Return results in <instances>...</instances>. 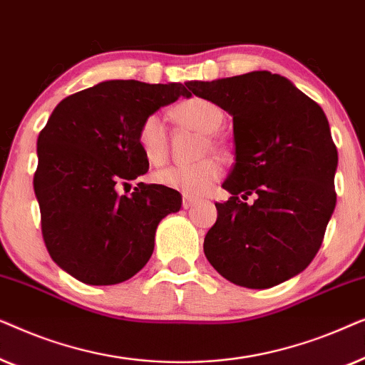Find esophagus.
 <instances>
[{
  "instance_id": "34e87169",
  "label": "esophagus",
  "mask_w": 365,
  "mask_h": 365,
  "mask_svg": "<svg viewBox=\"0 0 365 365\" xmlns=\"http://www.w3.org/2000/svg\"><path fill=\"white\" fill-rule=\"evenodd\" d=\"M194 204H196V197H192V196H184L182 197V206H184V209H189V207H192Z\"/></svg>"
}]
</instances>
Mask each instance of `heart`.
Masks as SVG:
<instances>
[{"label":"heart","instance_id":"heart-1","mask_svg":"<svg viewBox=\"0 0 365 365\" xmlns=\"http://www.w3.org/2000/svg\"><path fill=\"white\" fill-rule=\"evenodd\" d=\"M176 123L189 126L204 134L199 156L209 151L222 153L224 144L217 133L224 124V113L216 103L204 98H189L171 109ZM138 144L144 158L151 164H163L168 159L169 138L166 124L158 114H151L141 123L138 131ZM222 168L214 158H202L192 164H176L154 174V181L164 187L176 189L187 196H201L221 178Z\"/></svg>","mask_w":365,"mask_h":365}]
</instances>
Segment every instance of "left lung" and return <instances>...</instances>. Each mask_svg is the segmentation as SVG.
<instances>
[{"instance_id": "left-lung-1", "label": "left lung", "mask_w": 365, "mask_h": 365, "mask_svg": "<svg viewBox=\"0 0 365 365\" xmlns=\"http://www.w3.org/2000/svg\"><path fill=\"white\" fill-rule=\"evenodd\" d=\"M187 88L231 114L236 144L222 182L231 197L216 202L217 221L204 237L207 261L249 289L297 276L316 257L336 207L337 149L322 108L269 71ZM251 193L257 199L247 205Z\"/></svg>"}]
</instances>
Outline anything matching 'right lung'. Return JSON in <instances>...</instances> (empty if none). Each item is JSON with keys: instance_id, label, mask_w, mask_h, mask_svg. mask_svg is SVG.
<instances>
[{"instance_id": "right-lung-1", "label": "right lung", "mask_w": 365, "mask_h": 365, "mask_svg": "<svg viewBox=\"0 0 365 365\" xmlns=\"http://www.w3.org/2000/svg\"><path fill=\"white\" fill-rule=\"evenodd\" d=\"M187 83L111 79L64 98L38 136L34 194L49 256L91 286L131 279L154 251L158 224L181 209V194L139 182L129 196L116 186L148 173L138 144L141 123L179 96Z\"/></svg>"}]
</instances>
